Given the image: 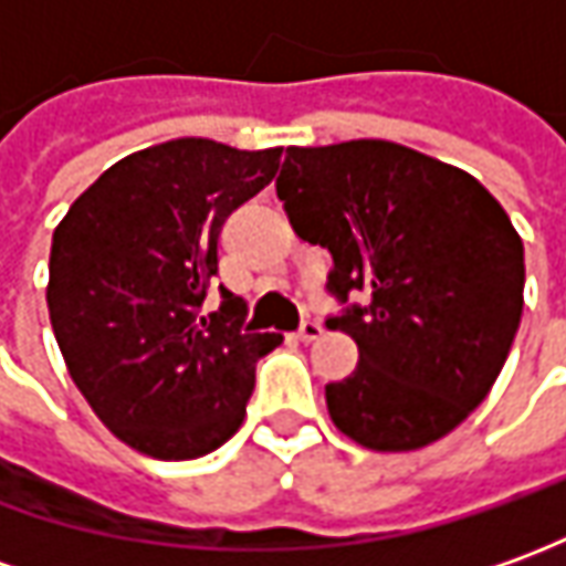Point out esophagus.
<instances>
[{"label":"esophagus","instance_id":"34e87169","mask_svg":"<svg viewBox=\"0 0 566 566\" xmlns=\"http://www.w3.org/2000/svg\"><path fill=\"white\" fill-rule=\"evenodd\" d=\"M295 336H298L302 343H317V339L324 336V327H321L317 321H305V324H302V329H298Z\"/></svg>","mask_w":566,"mask_h":566}]
</instances>
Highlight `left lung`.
Here are the masks:
<instances>
[{
    "mask_svg": "<svg viewBox=\"0 0 566 566\" xmlns=\"http://www.w3.org/2000/svg\"><path fill=\"white\" fill-rule=\"evenodd\" d=\"M276 196L295 237L333 255L329 327L358 345L327 386L336 430L370 451L449 436L489 396L523 314V242L468 170L386 139L286 149Z\"/></svg>",
    "mask_w": 566,
    "mask_h": 566,
    "instance_id": "8db88e82",
    "label": "left lung"
}]
</instances>
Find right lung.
I'll return each mask as SVG.
<instances>
[{
  "mask_svg": "<svg viewBox=\"0 0 566 566\" xmlns=\"http://www.w3.org/2000/svg\"><path fill=\"white\" fill-rule=\"evenodd\" d=\"M283 149L170 139L120 158L52 233L49 321L71 380L112 433L158 461H192L242 427L255 361L280 333H242L221 286L223 221L274 180Z\"/></svg>",
  "mask_w": 566,
  "mask_h": 566,
  "instance_id": "right-lung-1",
  "label": "right lung"
}]
</instances>
